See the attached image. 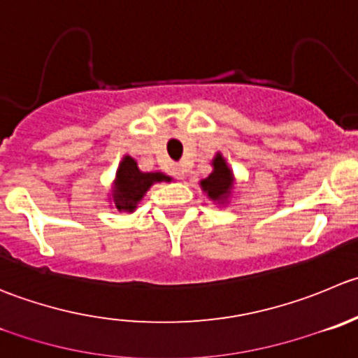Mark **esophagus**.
Instances as JSON below:
<instances>
[{
    "instance_id": "1",
    "label": "esophagus",
    "mask_w": 358,
    "mask_h": 358,
    "mask_svg": "<svg viewBox=\"0 0 358 358\" xmlns=\"http://www.w3.org/2000/svg\"><path fill=\"white\" fill-rule=\"evenodd\" d=\"M175 176L178 180H182L183 176H185V173H183V169L182 168H175Z\"/></svg>"
}]
</instances>
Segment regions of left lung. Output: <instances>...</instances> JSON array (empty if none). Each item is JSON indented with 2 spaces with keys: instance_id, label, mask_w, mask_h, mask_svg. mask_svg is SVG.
<instances>
[{
  "instance_id": "left-lung-1",
  "label": "left lung",
  "mask_w": 358,
  "mask_h": 358,
  "mask_svg": "<svg viewBox=\"0 0 358 358\" xmlns=\"http://www.w3.org/2000/svg\"><path fill=\"white\" fill-rule=\"evenodd\" d=\"M211 166H213V171L206 178L201 180V189L206 192V196L211 201L224 204L227 197L231 196L232 185H234V175H232L231 168L227 166L225 159L222 157V154L215 155Z\"/></svg>"
}]
</instances>
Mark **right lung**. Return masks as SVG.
I'll list each match as a JSON object with an SVG mask.
<instances>
[{"instance_id": "1", "label": "right lung", "mask_w": 358, "mask_h": 358, "mask_svg": "<svg viewBox=\"0 0 358 358\" xmlns=\"http://www.w3.org/2000/svg\"><path fill=\"white\" fill-rule=\"evenodd\" d=\"M157 182H171V176H166L164 173L140 171L136 161L131 155H124L113 182V204L119 211L133 213L147 190Z\"/></svg>"}]
</instances>
